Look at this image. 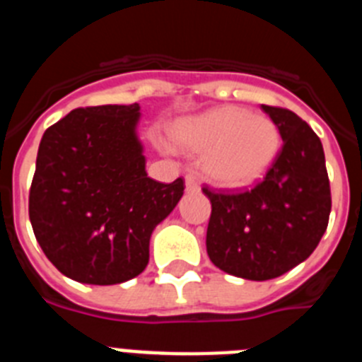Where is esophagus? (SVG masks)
I'll list each match as a JSON object with an SVG mask.
<instances>
[{"label":"esophagus","mask_w":362,"mask_h":362,"mask_svg":"<svg viewBox=\"0 0 362 362\" xmlns=\"http://www.w3.org/2000/svg\"><path fill=\"white\" fill-rule=\"evenodd\" d=\"M185 185H187V192H199L201 190V185H199V181H197L196 175L188 174L187 177H185Z\"/></svg>","instance_id":"1"}]
</instances>
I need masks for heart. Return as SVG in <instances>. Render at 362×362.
Listing matches in <instances>:
<instances>
[{
    "label": "heart",
    "instance_id": "1",
    "mask_svg": "<svg viewBox=\"0 0 362 362\" xmlns=\"http://www.w3.org/2000/svg\"><path fill=\"white\" fill-rule=\"evenodd\" d=\"M174 141L188 153H203L204 175L228 188L254 185L281 150L276 121L248 108L225 105L185 117L174 127Z\"/></svg>",
    "mask_w": 362,
    "mask_h": 362
}]
</instances>
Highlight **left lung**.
<instances>
[{"instance_id":"1","label":"left lung","mask_w":362,"mask_h":362,"mask_svg":"<svg viewBox=\"0 0 362 362\" xmlns=\"http://www.w3.org/2000/svg\"><path fill=\"white\" fill-rule=\"evenodd\" d=\"M283 146L264 179L245 192L204 187L212 203L206 252L217 268L250 281L279 277L317 248L332 210L321 139L292 110L261 105Z\"/></svg>"}]
</instances>
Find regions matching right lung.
<instances>
[{
    "mask_svg": "<svg viewBox=\"0 0 362 362\" xmlns=\"http://www.w3.org/2000/svg\"><path fill=\"white\" fill-rule=\"evenodd\" d=\"M139 105L76 108L45 130L28 196L41 250L63 276L117 284L148 264L150 235L185 190L146 175Z\"/></svg>",
    "mask_w": 362,
    "mask_h": 362,
    "instance_id": "right-lung-1",
    "label": "right lung"
}]
</instances>
